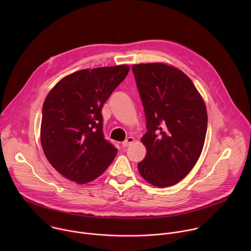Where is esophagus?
<instances>
[{
    "instance_id": "1",
    "label": "esophagus",
    "mask_w": 251,
    "mask_h": 251,
    "mask_svg": "<svg viewBox=\"0 0 251 251\" xmlns=\"http://www.w3.org/2000/svg\"><path fill=\"white\" fill-rule=\"evenodd\" d=\"M134 142V138L133 137H128L123 143H122V146L125 148V147H128L129 145H131L132 143Z\"/></svg>"
}]
</instances>
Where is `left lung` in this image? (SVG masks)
I'll use <instances>...</instances> for the list:
<instances>
[{
	"mask_svg": "<svg viewBox=\"0 0 251 251\" xmlns=\"http://www.w3.org/2000/svg\"><path fill=\"white\" fill-rule=\"evenodd\" d=\"M146 116L142 143L147 154L138 164L141 176L166 188L191 172L198 162L207 128L204 102L180 69L164 63L132 66Z\"/></svg>",
	"mask_w": 251,
	"mask_h": 251,
	"instance_id": "obj_1",
	"label": "left lung"
}]
</instances>
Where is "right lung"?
Returning a JSON list of instances; mask_svg holds the SVG:
<instances>
[{"mask_svg":"<svg viewBox=\"0 0 251 251\" xmlns=\"http://www.w3.org/2000/svg\"><path fill=\"white\" fill-rule=\"evenodd\" d=\"M128 65L82 69L62 78L48 94L41 141L50 165L77 184L98 177L117 149L102 130L101 110L129 73Z\"/></svg>","mask_w":251,"mask_h":251,"instance_id":"add662e5","label":"right lung"}]
</instances>
